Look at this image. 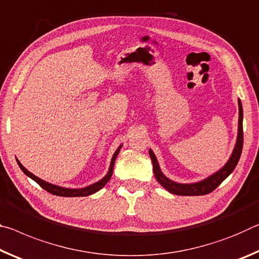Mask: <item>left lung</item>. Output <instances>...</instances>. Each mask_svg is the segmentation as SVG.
Here are the masks:
<instances>
[{
    "label": "left lung",
    "mask_w": 259,
    "mask_h": 259,
    "mask_svg": "<svg viewBox=\"0 0 259 259\" xmlns=\"http://www.w3.org/2000/svg\"><path fill=\"white\" fill-rule=\"evenodd\" d=\"M243 110L241 101L239 100V128H237V139L234 147V150L232 152V156L230 159L227 160V163L219 169L218 172L213 173L212 176H210L206 179L195 182V184H179V182H175L169 180L168 178L165 177L157 162V158L151 149H149V155L152 162V166H154V173L155 178L163 187L168 190L171 194L181 195V196H200V195H206L218 187L222 182L226 179V178L234 171L235 166L239 162L241 152H242L243 147Z\"/></svg>",
    "instance_id": "left-lung-1"
}]
</instances>
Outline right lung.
Here are the masks:
<instances>
[{"mask_svg":"<svg viewBox=\"0 0 259 259\" xmlns=\"http://www.w3.org/2000/svg\"><path fill=\"white\" fill-rule=\"evenodd\" d=\"M120 148L121 145L119 146V148L116 150L114 152L113 156H112V159H111V163H110V167H109V171L107 173V176L104 178H102L100 181L95 182V184H93L91 186H88V187H84V188H78V189H72V188H64V187H59V186L56 185H53V184H49V182H47L45 180L40 179V178H37L36 176H34L33 173H31L28 171V169L25 168L18 159H17V163H18L19 167L22 168V171L26 175L27 177L31 178L34 181L36 182V184H39L42 188L47 192L53 194V195H56V196H63V197H80V196H88V195H92L96 192H99L101 188H103L105 185L108 184V181L111 179L112 177V172H113V165L114 162H116V158L118 154H119L120 151Z\"/></svg>","mask_w":259,"mask_h":259,"instance_id":"obj_1","label":"right lung"}]
</instances>
